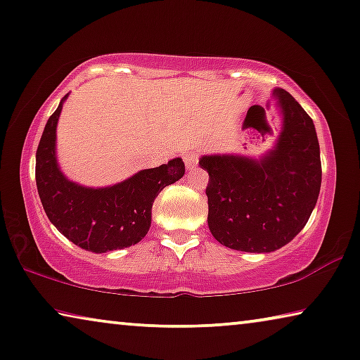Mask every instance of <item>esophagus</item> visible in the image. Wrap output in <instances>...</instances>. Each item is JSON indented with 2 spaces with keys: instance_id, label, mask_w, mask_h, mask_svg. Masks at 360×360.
I'll list each match as a JSON object with an SVG mask.
<instances>
[{
  "instance_id": "obj_1",
  "label": "esophagus",
  "mask_w": 360,
  "mask_h": 360,
  "mask_svg": "<svg viewBox=\"0 0 360 360\" xmlns=\"http://www.w3.org/2000/svg\"><path fill=\"white\" fill-rule=\"evenodd\" d=\"M184 160H185L186 169H188V170H195L196 169V165H198V155L196 154H193V153L185 154L184 155Z\"/></svg>"
}]
</instances>
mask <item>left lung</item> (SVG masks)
<instances>
[{
	"instance_id": "left-lung-1",
	"label": "left lung",
	"mask_w": 360,
	"mask_h": 360,
	"mask_svg": "<svg viewBox=\"0 0 360 360\" xmlns=\"http://www.w3.org/2000/svg\"><path fill=\"white\" fill-rule=\"evenodd\" d=\"M279 129L258 158L211 154L200 158L210 174L207 226L227 248L271 253L305 227L321 186L315 124L284 89H274ZM271 131V128H268Z\"/></svg>"
}]
</instances>
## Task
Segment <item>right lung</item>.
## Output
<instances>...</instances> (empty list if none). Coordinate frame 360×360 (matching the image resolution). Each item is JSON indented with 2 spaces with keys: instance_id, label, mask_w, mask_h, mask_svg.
Listing matches in <instances>:
<instances>
[{
  "instance_id": "1",
  "label": "right lung",
  "mask_w": 360,
  "mask_h": 360,
  "mask_svg": "<svg viewBox=\"0 0 360 360\" xmlns=\"http://www.w3.org/2000/svg\"><path fill=\"white\" fill-rule=\"evenodd\" d=\"M49 118L35 154V181L50 222L77 247L92 253L122 250L141 242L150 227L153 202L165 186L185 175L180 158L144 169L108 186H86L68 179L56 158V124L63 103Z\"/></svg>"
}]
</instances>
